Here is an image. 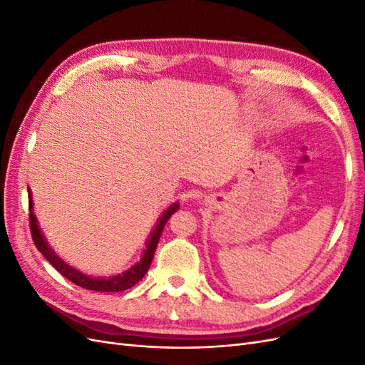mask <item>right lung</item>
Returning a JSON list of instances; mask_svg holds the SVG:
<instances>
[{
    "label": "right lung",
    "mask_w": 365,
    "mask_h": 365,
    "mask_svg": "<svg viewBox=\"0 0 365 365\" xmlns=\"http://www.w3.org/2000/svg\"><path fill=\"white\" fill-rule=\"evenodd\" d=\"M178 208H180V204L175 202L163 213V216L160 217L155 230L152 231L150 239H149L148 245H146V250H145V254H143V257L140 259L138 263H135L130 269H128L126 272L120 274V275H114V277H108V279H98V277H88V275L82 274L81 271L71 268L70 264H67L63 260H61L56 256V254L51 251V248L48 247L46 239H43L41 230H39V227L36 224L35 215H33V212H31V210H33V202H31V195L29 193L30 231H31L33 242H35V245L39 250V252H42V256L46 257L53 264V267L56 268L63 275L65 279H68L70 282H73L77 286H81V288H83V289L98 291V292H120V291H126V289L132 288V286H134V284H137L143 277H145L149 267H150V263H152L153 254H155L160 236L163 233V228H164L165 222H168V219Z\"/></svg>",
    "instance_id": "1"
}]
</instances>
